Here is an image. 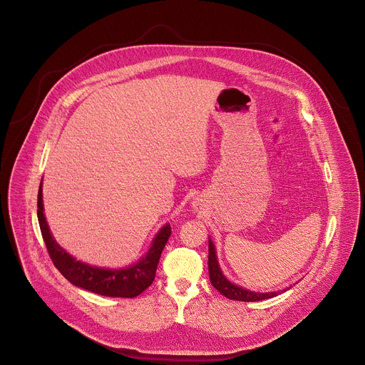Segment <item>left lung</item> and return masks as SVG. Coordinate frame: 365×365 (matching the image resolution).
Returning a JSON list of instances; mask_svg holds the SVG:
<instances>
[{"mask_svg":"<svg viewBox=\"0 0 365 365\" xmlns=\"http://www.w3.org/2000/svg\"><path fill=\"white\" fill-rule=\"evenodd\" d=\"M208 273H210V282L211 284L220 292L222 295H225L229 299L233 301H243V302H256V301H263V299H269L273 297H277L280 292H284L286 287L283 290H279V292H264V294H259V292H253V290H247L243 289L235 283H232L230 280H227V277L223 274L220 266H218L217 262V255H215V247L212 245L211 240H208Z\"/></svg>","mask_w":365,"mask_h":365,"instance_id":"obj_1","label":"left lung"}]
</instances>
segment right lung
<instances>
[{"instance_id": "1", "label": "right lung", "mask_w": 365, "mask_h": 365, "mask_svg": "<svg viewBox=\"0 0 365 365\" xmlns=\"http://www.w3.org/2000/svg\"><path fill=\"white\" fill-rule=\"evenodd\" d=\"M43 188L40 184L37 197V217L43 240L53 264L58 272L75 286L89 290V292L110 297V298H135L145 289L150 287L155 279L157 266L161 253L171 236V226L165 225L155 236L151 249L138 263L126 269H102L89 266L70 256L53 239L43 212Z\"/></svg>"}]
</instances>
